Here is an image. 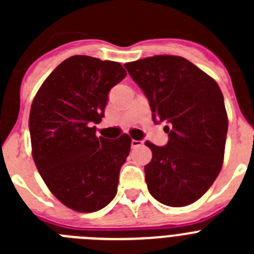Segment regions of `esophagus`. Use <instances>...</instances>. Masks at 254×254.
<instances>
[{"mask_svg": "<svg viewBox=\"0 0 254 254\" xmlns=\"http://www.w3.org/2000/svg\"><path fill=\"white\" fill-rule=\"evenodd\" d=\"M142 145H143V142H142V141H140V140H132L131 141V146L133 147V149H134V147L142 146Z\"/></svg>", "mask_w": 254, "mask_h": 254, "instance_id": "esophagus-1", "label": "esophagus"}]
</instances>
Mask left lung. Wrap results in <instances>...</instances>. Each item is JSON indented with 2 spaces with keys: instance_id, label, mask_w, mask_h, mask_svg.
I'll return each instance as SVG.
<instances>
[{
  "instance_id": "left-lung-1",
  "label": "left lung",
  "mask_w": 254,
  "mask_h": 254,
  "mask_svg": "<svg viewBox=\"0 0 254 254\" xmlns=\"http://www.w3.org/2000/svg\"><path fill=\"white\" fill-rule=\"evenodd\" d=\"M146 95L155 123L165 122V146L146 141L151 196L172 207L190 205L212 186L223 167L228 133L224 96L202 69L179 56H154L125 64Z\"/></svg>"
}]
</instances>
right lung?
I'll list each match as a JSON object with an SVG mask.
<instances>
[{
  "mask_svg": "<svg viewBox=\"0 0 254 254\" xmlns=\"http://www.w3.org/2000/svg\"><path fill=\"white\" fill-rule=\"evenodd\" d=\"M127 72L122 64L72 56L58 64L35 95L29 117L33 159L52 193L67 207L94 212L117 194L131 138L96 137L108 94Z\"/></svg>",
  "mask_w": 254,
  "mask_h": 254,
  "instance_id": "right-lung-1",
  "label": "right lung"
}]
</instances>
